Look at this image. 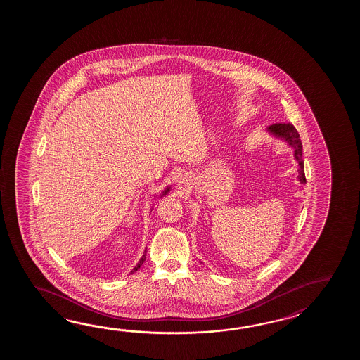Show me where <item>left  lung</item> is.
Instances as JSON below:
<instances>
[{"mask_svg":"<svg viewBox=\"0 0 360 360\" xmlns=\"http://www.w3.org/2000/svg\"><path fill=\"white\" fill-rule=\"evenodd\" d=\"M268 130L276 136L283 138L285 141H288L290 146H293L296 161L299 162V180L301 183L305 184V169H304V160H302V143H301L299 132L295 129V126L292 123H276V124H271Z\"/></svg>","mask_w":360,"mask_h":360,"instance_id":"1","label":"left lung"}]
</instances>
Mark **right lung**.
I'll use <instances>...</instances> for the list:
<instances>
[{"instance_id":"obj_1","label":"right lung","mask_w":360,"mask_h":360,"mask_svg":"<svg viewBox=\"0 0 360 360\" xmlns=\"http://www.w3.org/2000/svg\"><path fill=\"white\" fill-rule=\"evenodd\" d=\"M167 191H169V189H167V191H165V193H163V194H166ZM144 260H146V255H144V256L141 257V260L139 261V264L138 265H136V266H135V269H134V271H136V270H138V269L140 268V265H141V264L144 262Z\"/></svg>"}]
</instances>
